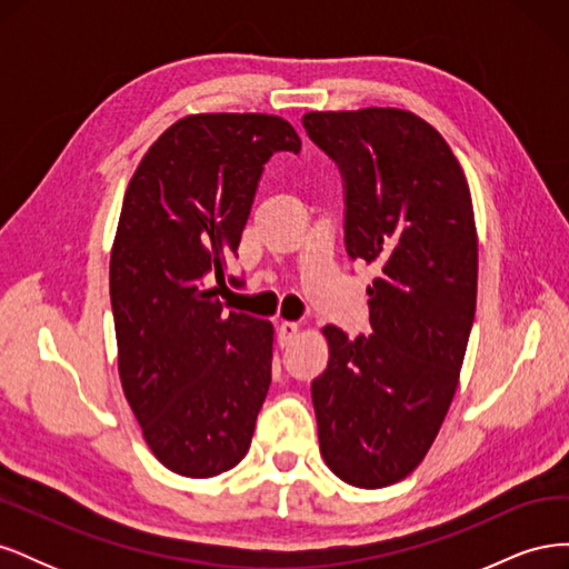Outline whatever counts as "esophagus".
Returning <instances> with one entry per match:
<instances>
[{"label": "esophagus", "mask_w": 569, "mask_h": 569, "mask_svg": "<svg viewBox=\"0 0 569 569\" xmlns=\"http://www.w3.org/2000/svg\"><path fill=\"white\" fill-rule=\"evenodd\" d=\"M297 335H299V325H297V322L282 320V322L278 325V341H280V347H289V343L295 341Z\"/></svg>", "instance_id": "34e87169"}]
</instances>
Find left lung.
<instances>
[{"label": "left lung", "instance_id": "obj_1", "mask_svg": "<svg viewBox=\"0 0 569 569\" xmlns=\"http://www.w3.org/2000/svg\"><path fill=\"white\" fill-rule=\"evenodd\" d=\"M303 128L347 182L349 256L380 270L370 337L322 327L320 453L347 485L382 489L422 462L458 389L477 306L472 197L451 147L412 111H311Z\"/></svg>", "mask_w": 569, "mask_h": 569}]
</instances>
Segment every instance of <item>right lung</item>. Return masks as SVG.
Here are the masks:
<instances>
[{
	"mask_svg": "<svg viewBox=\"0 0 569 569\" xmlns=\"http://www.w3.org/2000/svg\"><path fill=\"white\" fill-rule=\"evenodd\" d=\"M299 149L280 116L192 113L128 182L109 266L118 375L151 453L176 475L216 477L249 451L274 330L226 313L218 295L263 163Z\"/></svg>",
	"mask_w": 569,
	"mask_h": 569,
	"instance_id": "1",
	"label": "right lung"
}]
</instances>
